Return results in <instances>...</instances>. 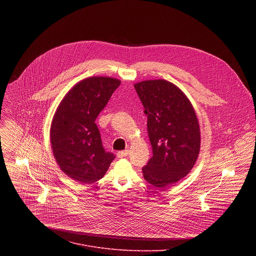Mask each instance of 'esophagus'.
Returning a JSON list of instances; mask_svg holds the SVG:
<instances>
[{
	"instance_id": "obj_1",
	"label": "esophagus",
	"mask_w": 256,
	"mask_h": 256,
	"mask_svg": "<svg viewBox=\"0 0 256 256\" xmlns=\"http://www.w3.org/2000/svg\"><path fill=\"white\" fill-rule=\"evenodd\" d=\"M128 153H130V151H128V150L120 151V152L118 153V158H124V157H126V156L128 155Z\"/></svg>"
}]
</instances>
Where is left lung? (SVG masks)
<instances>
[{"instance_id": "8db88e82", "label": "left lung", "mask_w": 256, "mask_h": 256, "mask_svg": "<svg viewBox=\"0 0 256 256\" xmlns=\"http://www.w3.org/2000/svg\"><path fill=\"white\" fill-rule=\"evenodd\" d=\"M148 116V134L153 156L142 167L144 178L166 188L186 177L200 149V130L194 109L177 86L166 80L134 84Z\"/></svg>"}]
</instances>
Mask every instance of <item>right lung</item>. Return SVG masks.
Masks as SVG:
<instances>
[{"mask_svg": "<svg viewBox=\"0 0 256 256\" xmlns=\"http://www.w3.org/2000/svg\"><path fill=\"white\" fill-rule=\"evenodd\" d=\"M110 77H90L60 101L50 126V142L62 171L82 184L101 179L116 156L105 152L95 120L118 88Z\"/></svg>", "mask_w": 256, "mask_h": 256, "instance_id": "add662e5", "label": "right lung"}]
</instances>
